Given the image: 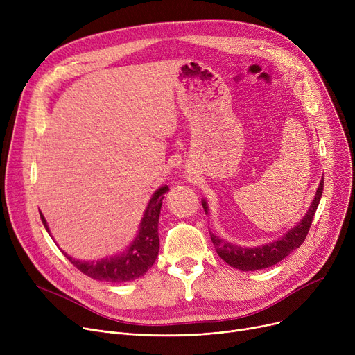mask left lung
I'll use <instances>...</instances> for the list:
<instances>
[{"mask_svg": "<svg viewBox=\"0 0 355 355\" xmlns=\"http://www.w3.org/2000/svg\"><path fill=\"white\" fill-rule=\"evenodd\" d=\"M322 190H324V178L321 180L320 187L316 190L311 207L305 214V217L301 220V223H297L292 230H289L284 237L273 241V243H268L265 246H257V248H241V246L229 243V241L210 233L211 241L218 256L230 266L243 272L266 269L269 266L276 265L277 262H281V260L285 259L291 252H293L304 243V240L312 225L315 211L318 209ZM201 204H202L204 211L207 214L209 207L206 201H202Z\"/></svg>", "mask_w": 355, "mask_h": 355, "instance_id": "left-lung-1", "label": "left lung"}]
</instances>
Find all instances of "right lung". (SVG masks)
Here are the masks:
<instances>
[{"label": "right lung", "mask_w": 355, "mask_h": 355, "mask_svg": "<svg viewBox=\"0 0 355 355\" xmlns=\"http://www.w3.org/2000/svg\"><path fill=\"white\" fill-rule=\"evenodd\" d=\"M168 191L166 185L158 189L153 198L149 200L144 218L139 225V233L130 246L121 254L106 257L98 262H82L70 256L66 257L71 265L76 266L86 276L106 282H128L144 276L149 268H153L159 252L158 237V218L162 206L164 194ZM40 217L46 230L49 232L47 221L40 211Z\"/></svg>", "instance_id": "right-lung-1"}]
</instances>
